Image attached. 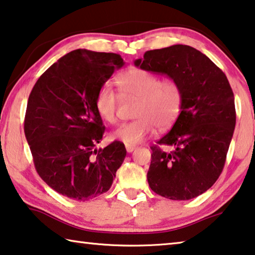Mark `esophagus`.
<instances>
[{
	"mask_svg": "<svg viewBox=\"0 0 255 255\" xmlns=\"http://www.w3.org/2000/svg\"><path fill=\"white\" fill-rule=\"evenodd\" d=\"M135 148H136L135 145H126V149H127L128 153H131Z\"/></svg>",
	"mask_w": 255,
	"mask_h": 255,
	"instance_id": "esophagus-1",
	"label": "esophagus"
}]
</instances>
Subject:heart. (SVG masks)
<instances>
[{
    "instance_id": "1",
    "label": "heart",
    "mask_w": 255,
    "mask_h": 255,
    "mask_svg": "<svg viewBox=\"0 0 255 255\" xmlns=\"http://www.w3.org/2000/svg\"><path fill=\"white\" fill-rule=\"evenodd\" d=\"M120 95L136 100L135 120L126 123L112 132L111 138L135 145L154 131L170 127L178 118L183 104V92L173 79H161L159 76L140 68H131L117 79ZM120 96L110 84H104L95 98V109L104 123L113 125L118 120Z\"/></svg>"
}]
</instances>
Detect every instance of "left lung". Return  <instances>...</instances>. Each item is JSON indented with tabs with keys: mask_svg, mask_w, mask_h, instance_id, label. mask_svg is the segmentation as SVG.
I'll return each instance as SVG.
<instances>
[{
	"mask_svg": "<svg viewBox=\"0 0 255 255\" xmlns=\"http://www.w3.org/2000/svg\"><path fill=\"white\" fill-rule=\"evenodd\" d=\"M135 66L167 75L183 92L181 111L167 135L152 146L147 181L153 192L186 201L207 192L222 172L236 124L227 77L207 55L188 45L145 52Z\"/></svg>",
	"mask_w": 255,
	"mask_h": 255,
	"instance_id": "obj_1",
	"label": "left lung"
}]
</instances>
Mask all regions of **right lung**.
<instances>
[{
    "instance_id": "right-lung-1",
    "label": "right lung",
    "mask_w": 255,
    "mask_h": 255,
    "mask_svg": "<svg viewBox=\"0 0 255 255\" xmlns=\"http://www.w3.org/2000/svg\"><path fill=\"white\" fill-rule=\"evenodd\" d=\"M119 54L78 48L39 77L28 99L25 135L40 178L63 196L86 201L110 189L126 156L124 143L96 148L104 134L96 94Z\"/></svg>"
}]
</instances>
